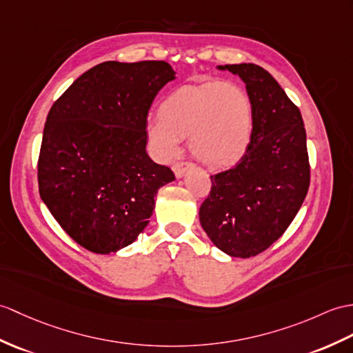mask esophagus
Wrapping results in <instances>:
<instances>
[{
  "label": "esophagus",
  "instance_id": "obj_1",
  "mask_svg": "<svg viewBox=\"0 0 353 353\" xmlns=\"http://www.w3.org/2000/svg\"><path fill=\"white\" fill-rule=\"evenodd\" d=\"M191 167H192V163H190V162H177L173 165V171H174L176 177L180 179Z\"/></svg>",
  "mask_w": 353,
  "mask_h": 353
}]
</instances>
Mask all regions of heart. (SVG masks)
I'll use <instances>...</instances> for the list:
<instances>
[{
  "instance_id": "heart-1",
  "label": "heart",
  "mask_w": 353,
  "mask_h": 353,
  "mask_svg": "<svg viewBox=\"0 0 353 353\" xmlns=\"http://www.w3.org/2000/svg\"><path fill=\"white\" fill-rule=\"evenodd\" d=\"M158 117L147 121V137L159 159L180 152V139L210 168H225L239 161L252 137V103L233 83L208 81L183 85L163 97Z\"/></svg>"
}]
</instances>
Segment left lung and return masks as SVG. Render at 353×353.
<instances>
[{"instance_id":"8db88e82","label":"left lung","mask_w":353,"mask_h":353,"mask_svg":"<svg viewBox=\"0 0 353 353\" xmlns=\"http://www.w3.org/2000/svg\"><path fill=\"white\" fill-rule=\"evenodd\" d=\"M239 77L252 103V137L230 170L210 176L200 224L216 248L248 259L288 230L310 186L301 111L268 70L252 63L218 65Z\"/></svg>"}]
</instances>
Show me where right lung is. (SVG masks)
Instances as JSON below:
<instances>
[{
	"label": "right lung",
	"instance_id": "1",
	"mask_svg": "<svg viewBox=\"0 0 353 353\" xmlns=\"http://www.w3.org/2000/svg\"><path fill=\"white\" fill-rule=\"evenodd\" d=\"M173 79L165 61H105L49 110L37 165L40 199L85 250L110 254L132 243L149 224L158 190L174 180L145 152L152 102Z\"/></svg>",
	"mask_w": 353,
	"mask_h": 353
}]
</instances>
